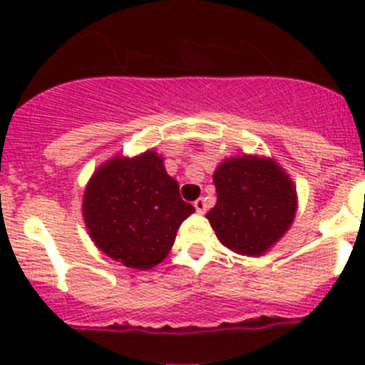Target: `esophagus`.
<instances>
[{
  "label": "esophagus",
  "mask_w": 365,
  "mask_h": 365,
  "mask_svg": "<svg viewBox=\"0 0 365 365\" xmlns=\"http://www.w3.org/2000/svg\"><path fill=\"white\" fill-rule=\"evenodd\" d=\"M194 208H196L200 213H205L206 208H208V206H206L205 197H197V200L194 201Z\"/></svg>",
  "instance_id": "obj_1"
}]
</instances>
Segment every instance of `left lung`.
<instances>
[{
	"label": "left lung",
	"mask_w": 365,
	"mask_h": 365,
	"mask_svg": "<svg viewBox=\"0 0 365 365\" xmlns=\"http://www.w3.org/2000/svg\"><path fill=\"white\" fill-rule=\"evenodd\" d=\"M217 205L206 213L217 238L231 251L259 256L295 219V187L272 160L238 157L213 175Z\"/></svg>",
	"instance_id": "obj_1"
}]
</instances>
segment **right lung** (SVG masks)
<instances>
[{
  "label": "right lung",
  "instance_id": "1",
  "mask_svg": "<svg viewBox=\"0 0 365 365\" xmlns=\"http://www.w3.org/2000/svg\"><path fill=\"white\" fill-rule=\"evenodd\" d=\"M84 220L102 252L130 268L155 267L194 206L153 152L102 165L84 192Z\"/></svg>",
  "mask_w": 365,
  "mask_h": 365
}]
</instances>
